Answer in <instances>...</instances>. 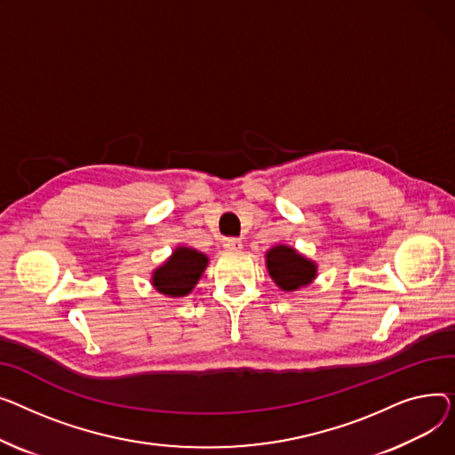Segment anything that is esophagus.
<instances>
[{
    "label": "esophagus",
    "instance_id": "esophagus-1",
    "mask_svg": "<svg viewBox=\"0 0 455 455\" xmlns=\"http://www.w3.org/2000/svg\"><path fill=\"white\" fill-rule=\"evenodd\" d=\"M224 248L226 250H240V248H243V243H240V238H226L224 240Z\"/></svg>",
    "mask_w": 455,
    "mask_h": 455
}]
</instances>
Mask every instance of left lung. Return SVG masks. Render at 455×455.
Masks as SVG:
<instances>
[{
    "instance_id": "8db88e82",
    "label": "left lung",
    "mask_w": 455,
    "mask_h": 455,
    "mask_svg": "<svg viewBox=\"0 0 455 455\" xmlns=\"http://www.w3.org/2000/svg\"><path fill=\"white\" fill-rule=\"evenodd\" d=\"M266 268H268L274 283L284 291H296L308 286L317 275V266L314 260L284 244L274 246L266 253Z\"/></svg>"
}]
</instances>
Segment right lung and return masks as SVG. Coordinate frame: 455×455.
<instances>
[{"label": "right lung", "instance_id": "right-lung-1", "mask_svg": "<svg viewBox=\"0 0 455 455\" xmlns=\"http://www.w3.org/2000/svg\"><path fill=\"white\" fill-rule=\"evenodd\" d=\"M207 255L198 250L178 246L172 255L154 270L152 286L169 298H183L191 293L207 268Z\"/></svg>", "mask_w": 455, "mask_h": 455}]
</instances>
